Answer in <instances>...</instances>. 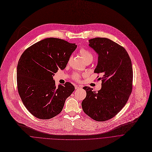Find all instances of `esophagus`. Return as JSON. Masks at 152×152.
Wrapping results in <instances>:
<instances>
[{"instance_id":"esophagus-1","label":"esophagus","mask_w":152,"mask_h":152,"mask_svg":"<svg viewBox=\"0 0 152 152\" xmlns=\"http://www.w3.org/2000/svg\"><path fill=\"white\" fill-rule=\"evenodd\" d=\"M75 88L76 90H79V89H81V88H82L81 87H80V86H77V85L75 86Z\"/></svg>"}]
</instances>
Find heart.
I'll return each mask as SVG.
<instances>
[{"instance_id":"obj_1","label":"heart","mask_w":152,"mask_h":152,"mask_svg":"<svg viewBox=\"0 0 152 152\" xmlns=\"http://www.w3.org/2000/svg\"><path fill=\"white\" fill-rule=\"evenodd\" d=\"M80 54L81 55V56L82 57V58H83V60L85 62L88 60L93 59V54H92V53L85 48H81L80 50ZM80 78H81V75L78 73H75L73 75V78L76 81L80 80Z\"/></svg>"}]
</instances>
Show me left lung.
<instances>
[{
    "label": "left lung",
    "mask_w": 152,
    "mask_h": 152,
    "mask_svg": "<svg viewBox=\"0 0 152 152\" xmlns=\"http://www.w3.org/2000/svg\"><path fill=\"white\" fill-rule=\"evenodd\" d=\"M88 45L98 54L94 72L101 74L102 87L98 92L84 86L86 96L82 101L84 112L92 119L103 122L114 117L126 104L132 89L133 70L126 50L105 38L88 40Z\"/></svg>",
    "instance_id": "8db88e82"
}]
</instances>
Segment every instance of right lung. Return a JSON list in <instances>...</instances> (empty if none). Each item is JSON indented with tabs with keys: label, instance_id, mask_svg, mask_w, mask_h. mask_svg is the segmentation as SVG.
<instances>
[{
	"label": "right lung",
	"instance_id": "1",
	"mask_svg": "<svg viewBox=\"0 0 152 152\" xmlns=\"http://www.w3.org/2000/svg\"><path fill=\"white\" fill-rule=\"evenodd\" d=\"M75 44L49 38L27 48L17 65L19 95L27 110L40 119H50L62 111L65 101L75 90L66 82L56 87L53 76L66 66Z\"/></svg>",
	"mask_w": 152,
	"mask_h": 152
}]
</instances>
